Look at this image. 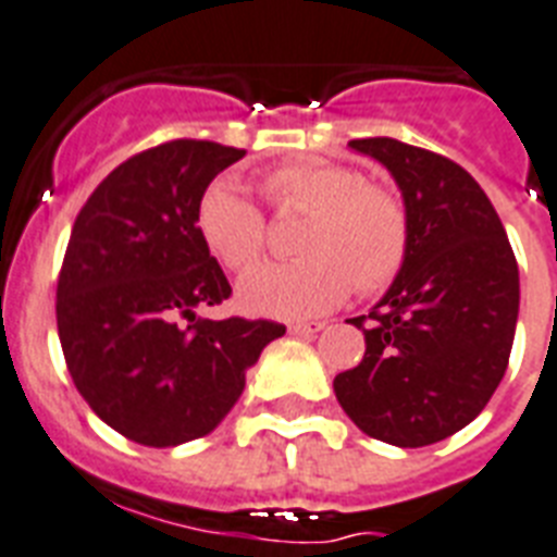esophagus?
<instances>
[{
    "instance_id": "obj_1",
    "label": "esophagus",
    "mask_w": 557,
    "mask_h": 557,
    "mask_svg": "<svg viewBox=\"0 0 557 557\" xmlns=\"http://www.w3.org/2000/svg\"><path fill=\"white\" fill-rule=\"evenodd\" d=\"M323 329H325L323 320H297V323L288 325V332L300 334V337H311V334L323 332Z\"/></svg>"
}]
</instances>
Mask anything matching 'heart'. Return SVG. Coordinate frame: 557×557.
<instances>
[{
  "label": "heart",
  "mask_w": 557,
  "mask_h": 557,
  "mask_svg": "<svg viewBox=\"0 0 557 557\" xmlns=\"http://www.w3.org/2000/svg\"><path fill=\"white\" fill-rule=\"evenodd\" d=\"M265 197L277 208L309 211L300 251L286 263H263L239 280L237 300L260 318H311L349 292H377L400 271L409 251L404 202L363 174L332 162H288L269 171ZM197 232L216 263L243 271L265 246L263 211L237 180H216L197 202Z\"/></svg>",
  "instance_id": "heart-1"
}]
</instances>
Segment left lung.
Instances as JSON below:
<instances>
[{
    "mask_svg": "<svg viewBox=\"0 0 557 557\" xmlns=\"http://www.w3.org/2000/svg\"><path fill=\"white\" fill-rule=\"evenodd\" d=\"M392 174L409 251L363 329V360L334 395L369 437L418 449L455 435L490 404L515 341L521 280L504 223L458 162L388 137L351 139ZM370 323L362 325V320Z\"/></svg>",
    "mask_w": 557,
    "mask_h": 557,
    "instance_id": "8db88e82",
    "label": "left lung"
}]
</instances>
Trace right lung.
Masks as SVG:
<instances>
[{
	"instance_id": "add662e5",
	"label": "right lung",
	"mask_w": 557,
	"mask_h": 557,
	"mask_svg": "<svg viewBox=\"0 0 557 557\" xmlns=\"http://www.w3.org/2000/svg\"><path fill=\"white\" fill-rule=\"evenodd\" d=\"M239 148L174 139L131 157L76 216L57 329L85 404L128 441L180 446L220 426L286 325L200 320L232 286L197 232V202Z\"/></svg>"
}]
</instances>
